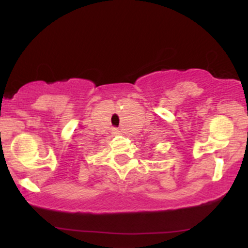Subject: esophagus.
Segmentation results:
<instances>
[{
    "instance_id": "1",
    "label": "esophagus",
    "mask_w": 248,
    "mask_h": 248,
    "mask_svg": "<svg viewBox=\"0 0 248 248\" xmlns=\"http://www.w3.org/2000/svg\"><path fill=\"white\" fill-rule=\"evenodd\" d=\"M112 132H113V134H119V130L116 129V128H113V129H112Z\"/></svg>"
}]
</instances>
